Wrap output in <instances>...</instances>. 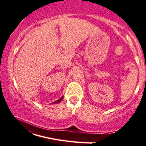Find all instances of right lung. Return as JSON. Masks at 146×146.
<instances>
[{
	"label": "right lung",
	"instance_id": "obj_1",
	"mask_svg": "<svg viewBox=\"0 0 146 146\" xmlns=\"http://www.w3.org/2000/svg\"><path fill=\"white\" fill-rule=\"evenodd\" d=\"M63 99V96L62 97H61L60 98V99H58V100H56V101H55V102H53V103H52V104H57V103H59L60 102H61L62 101V100Z\"/></svg>",
	"mask_w": 146,
	"mask_h": 146
}]
</instances>
